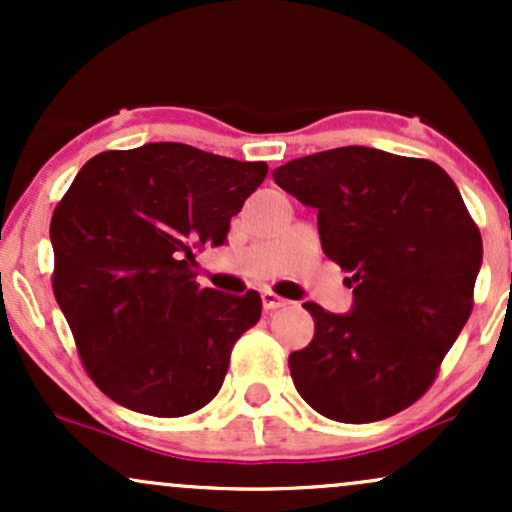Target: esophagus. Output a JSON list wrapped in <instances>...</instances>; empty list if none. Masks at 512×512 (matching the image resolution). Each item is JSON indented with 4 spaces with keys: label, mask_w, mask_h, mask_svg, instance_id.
Segmentation results:
<instances>
[{
    "label": "esophagus",
    "mask_w": 512,
    "mask_h": 512,
    "mask_svg": "<svg viewBox=\"0 0 512 512\" xmlns=\"http://www.w3.org/2000/svg\"><path fill=\"white\" fill-rule=\"evenodd\" d=\"M262 305H264V310H279V308H286L289 301L281 296H276V293H272V291H262Z\"/></svg>",
    "instance_id": "obj_1"
}]
</instances>
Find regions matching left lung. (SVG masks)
<instances>
[{
  "label": "left lung",
  "instance_id": "1",
  "mask_svg": "<svg viewBox=\"0 0 512 512\" xmlns=\"http://www.w3.org/2000/svg\"><path fill=\"white\" fill-rule=\"evenodd\" d=\"M274 182L317 209L325 255L351 274L349 313L315 303V337L289 356L301 397L342 424L414 404L472 313L481 236L438 163L342 146L293 158Z\"/></svg>",
  "mask_w": 512,
  "mask_h": 512
}]
</instances>
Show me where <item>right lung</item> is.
Masks as SVG:
<instances>
[{
	"label": "right lung",
	"instance_id": "right-lung-1",
	"mask_svg": "<svg viewBox=\"0 0 512 512\" xmlns=\"http://www.w3.org/2000/svg\"><path fill=\"white\" fill-rule=\"evenodd\" d=\"M264 178L267 163L178 142L103 151L76 173L50 223L52 289L88 375L120 407L173 419L221 390L262 298L202 289L195 250L226 243Z\"/></svg>",
	"mask_w": 512,
	"mask_h": 512
}]
</instances>
